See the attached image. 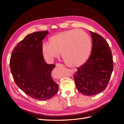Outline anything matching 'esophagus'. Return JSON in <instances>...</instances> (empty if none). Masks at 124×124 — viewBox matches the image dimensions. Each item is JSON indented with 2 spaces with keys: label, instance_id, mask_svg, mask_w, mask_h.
<instances>
[{
  "label": "esophagus",
  "instance_id": "34e87169",
  "mask_svg": "<svg viewBox=\"0 0 124 124\" xmlns=\"http://www.w3.org/2000/svg\"><path fill=\"white\" fill-rule=\"evenodd\" d=\"M56 66L58 67H64L65 66L63 65L62 64H61V63H57V64L56 65Z\"/></svg>",
  "mask_w": 124,
  "mask_h": 124
}]
</instances>
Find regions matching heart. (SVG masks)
Segmentation results:
<instances>
[{
  "instance_id": "obj_1",
  "label": "heart",
  "mask_w": 124,
  "mask_h": 124,
  "mask_svg": "<svg viewBox=\"0 0 124 124\" xmlns=\"http://www.w3.org/2000/svg\"><path fill=\"white\" fill-rule=\"evenodd\" d=\"M49 44L43 43L41 47L45 59L52 62L61 55L67 65L71 67L83 65L88 59L92 52L89 36L82 30L70 29L51 36Z\"/></svg>"
}]
</instances>
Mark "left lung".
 <instances>
[{
    "mask_svg": "<svg viewBox=\"0 0 124 124\" xmlns=\"http://www.w3.org/2000/svg\"><path fill=\"white\" fill-rule=\"evenodd\" d=\"M93 40L90 57L74 73L76 87L86 96L104 91L109 82L113 69V57L107 41L100 35L89 31Z\"/></svg>",
    "mask_w": 124,
    "mask_h": 124,
    "instance_id": "left-lung-1",
    "label": "left lung"
}]
</instances>
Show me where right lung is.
Wrapping results in <instances>:
<instances>
[{
	"label": "right lung",
	"instance_id": "right-lung-1",
	"mask_svg": "<svg viewBox=\"0 0 124 124\" xmlns=\"http://www.w3.org/2000/svg\"><path fill=\"white\" fill-rule=\"evenodd\" d=\"M48 31L33 32L18 43L11 56L10 67L15 83L31 98L46 100L53 97L58 85L52 78L55 65L45 62L41 51Z\"/></svg>",
	"mask_w": 124,
	"mask_h": 124
}]
</instances>
